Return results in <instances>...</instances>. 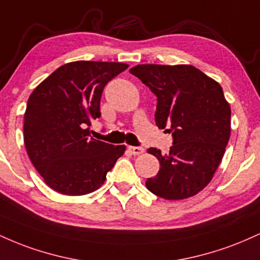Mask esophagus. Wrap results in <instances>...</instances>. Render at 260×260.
<instances>
[{"label":"esophagus","instance_id":"34e87169","mask_svg":"<svg viewBox=\"0 0 260 260\" xmlns=\"http://www.w3.org/2000/svg\"><path fill=\"white\" fill-rule=\"evenodd\" d=\"M128 150H129L133 155H140V154H143L144 149H143L142 147H128Z\"/></svg>","mask_w":260,"mask_h":260}]
</instances>
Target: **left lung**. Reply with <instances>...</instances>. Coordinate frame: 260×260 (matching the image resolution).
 I'll return each instance as SVG.
<instances>
[{"label": "left lung", "instance_id": "obj_1", "mask_svg": "<svg viewBox=\"0 0 260 260\" xmlns=\"http://www.w3.org/2000/svg\"><path fill=\"white\" fill-rule=\"evenodd\" d=\"M129 72L157 98L156 126L172 133L169 154L148 150L160 170L145 186L168 201L196 196L219 168L231 133V109L221 85L189 64H138Z\"/></svg>", "mask_w": 260, "mask_h": 260}]
</instances>
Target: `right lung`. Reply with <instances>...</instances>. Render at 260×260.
Returning a JSON list of instances; mask_svg holds the SVG:
<instances>
[{
  "instance_id": "add662e5",
  "label": "right lung",
  "mask_w": 260,
  "mask_h": 260,
  "mask_svg": "<svg viewBox=\"0 0 260 260\" xmlns=\"http://www.w3.org/2000/svg\"><path fill=\"white\" fill-rule=\"evenodd\" d=\"M120 62L66 63L29 96L24 113V144L45 183L66 196L94 192L123 155L124 145L90 138L100 100L110 80L126 71Z\"/></svg>"
}]
</instances>
